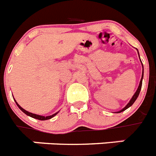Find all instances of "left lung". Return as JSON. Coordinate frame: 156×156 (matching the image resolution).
Listing matches in <instances>:
<instances>
[{"mask_svg":"<svg viewBox=\"0 0 156 156\" xmlns=\"http://www.w3.org/2000/svg\"><path fill=\"white\" fill-rule=\"evenodd\" d=\"M139 57H140V56H139ZM143 76H144V71H143V74H142L141 80H140V82L139 87H138V88H137V90H136V93H135V94H134V95H133V98H131V100L129 101V103H128V104L126 105V107H125V108L122 109V110H120V111H118V113L122 112V111H124V110H126V109L129 108V106H131L133 104L134 102H135V101H136V99L137 98L138 95H139V94H140V89H141V87H142V80H143Z\"/></svg>","mask_w":156,"mask_h":156,"instance_id":"1","label":"left lung"}]
</instances>
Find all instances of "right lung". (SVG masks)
I'll return each instance as SVG.
<instances>
[{"label": "right lung", "instance_id": "right-lung-1", "mask_svg": "<svg viewBox=\"0 0 156 156\" xmlns=\"http://www.w3.org/2000/svg\"><path fill=\"white\" fill-rule=\"evenodd\" d=\"M15 102H16V103L17 106H18L19 108L21 110H22L23 112L24 113V114H26L27 115H28V116L31 117V118H35V119H38V120H41V121H45V120H48V119H50V118H52L53 117H54L56 115V114H58V113H56V114H53V115H51V116H47V117H44V116H40V115H38V114H32V113H30L28 112V111H27V110H25L24 109H23L22 107H21L20 105L18 104L16 102V101L15 100Z\"/></svg>", "mask_w": 156, "mask_h": 156}]
</instances>
